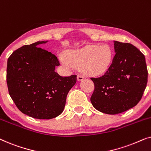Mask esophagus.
Listing matches in <instances>:
<instances>
[{
	"mask_svg": "<svg viewBox=\"0 0 151 151\" xmlns=\"http://www.w3.org/2000/svg\"><path fill=\"white\" fill-rule=\"evenodd\" d=\"M77 78H78V81H82V80H83L84 79V77L82 76H78Z\"/></svg>",
	"mask_w": 151,
	"mask_h": 151,
	"instance_id": "obj_1",
	"label": "esophagus"
}]
</instances>
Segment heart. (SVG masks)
Listing matches in <instances>:
<instances>
[{
  "label": "heart",
  "mask_w": 151,
  "mask_h": 151,
  "mask_svg": "<svg viewBox=\"0 0 151 151\" xmlns=\"http://www.w3.org/2000/svg\"><path fill=\"white\" fill-rule=\"evenodd\" d=\"M61 63L69 69L80 67L82 73L88 76L104 73L110 67L113 51L106 44L86 45L78 49H72L66 55L60 56Z\"/></svg>",
  "instance_id": "b5f03b06"
}]
</instances>
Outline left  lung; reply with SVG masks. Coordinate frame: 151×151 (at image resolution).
I'll return each mask as SVG.
<instances>
[{
    "label": "left lung",
    "instance_id": "8db88e82",
    "mask_svg": "<svg viewBox=\"0 0 151 151\" xmlns=\"http://www.w3.org/2000/svg\"><path fill=\"white\" fill-rule=\"evenodd\" d=\"M115 54L102 76L91 78L95 89L91 97L93 107L100 112L115 115L136 106L148 81L145 56L130 43L113 41Z\"/></svg>",
    "mask_w": 151,
    "mask_h": 151
}]
</instances>
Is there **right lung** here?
Here are the masks:
<instances>
[{
	"label": "right lung",
	"mask_w": 151,
	"mask_h": 151,
	"mask_svg": "<svg viewBox=\"0 0 151 151\" xmlns=\"http://www.w3.org/2000/svg\"><path fill=\"white\" fill-rule=\"evenodd\" d=\"M48 41L24 45L7 60V84L9 96L22 113L36 119H50L63 113L77 76L63 77L55 71L57 57L38 47Z\"/></svg>",
	"instance_id": "right-lung-1"
}]
</instances>
